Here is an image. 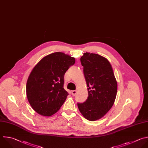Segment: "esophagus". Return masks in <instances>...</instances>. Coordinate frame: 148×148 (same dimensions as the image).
I'll list each match as a JSON object with an SVG mask.
<instances>
[{"mask_svg": "<svg viewBox=\"0 0 148 148\" xmlns=\"http://www.w3.org/2000/svg\"><path fill=\"white\" fill-rule=\"evenodd\" d=\"M71 93H72V95H73V96H74L76 95V93H77V90H72V91H71Z\"/></svg>", "mask_w": 148, "mask_h": 148, "instance_id": "obj_1", "label": "esophagus"}]
</instances>
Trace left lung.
<instances>
[{"mask_svg":"<svg viewBox=\"0 0 148 148\" xmlns=\"http://www.w3.org/2000/svg\"><path fill=\"white\" fill-rule=\"evenodd\" d=\"M80 60L84 67L88 97L85 102L77 105L82 116L93 121L102 118L113 106L117 92V82L106 58L85 52Z\"/></svg>","mask_w":148,"mask_h":148,"instance_id":"left-lung-1","label":"left lung"}]
</instances>
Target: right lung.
Here are the masks:
<instances>
[{
	"label": "right lung",
	"instance_id": "right-lung-1",
	"mask_svg": "<svg viewBox=\"0 0 148 148\" xmlns=\"http://www.w3.org/2000/svg\"><path fill=\"white\" fill-rule=\"evenodd\" d=\"M75 62L74 58L55 52L42 58L32 70L27 82L26 93L32 109L43 116L56 113L65 102L64 75Z\"/></svg>",
	"mask_w": 148,
	"mask_h": 148
}]
</instances>
